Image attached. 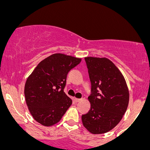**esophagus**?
Segmentation results:
<instances>
[{
    "mask_svg": "<svg viewBox=\"0 0 150 150\" xmlns=\"http://www.w3.org/2000/svg\"><path fill=\"white\" fill-rule=\"evenodd\" d=\"M81 100H82V99H77V98H75V99H74V101H75V102H80Z\"/></svg>",
    "mask_w": 150,
    "mask_h": 150,
    "instance_id": "esophagus-1",
    "label": "esophagus"
}]
</instances>
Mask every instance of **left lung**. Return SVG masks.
<instances>
[{
    "label": "left lung",
    "instance_id": "left-lung-1",
    "mask_svg": "<svg viewBox=\"0 0 150 150\" xmlns=\"http://www.w3.org/2000/svg\"><path fill=\"white\" fill-rule=\"evenodd\" d=\"M92 84L88 97L91 107L82 116L84 127L92 134L112 130L121 120L129 102V91L123 74L106 58L85 57Z\"/></svg>",
    "mask_w": 150,
    "mask_h": 150
}]
</instances>
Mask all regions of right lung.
I'll list each match as a JSON object with an SVG mask.
<instances>
[{
	"label": "right lung",
	"mask_w": 150,
	"mask_h": 150,
	"mask_svg": "<svg viewBox=\"0 0 150 150\" xmlns=\"http://www.w3.org/2000/svg\"><path fill=\"white\" fill-rule=\"evenodd\" d=\"M82 61L54 53L42 61L27 77L25 85L27 106L34 119L44 126L59 122L72 100L63 92L67 75Z\"/></svg>",
	"instance_id": "right-lung-1"
}]
</instances>
